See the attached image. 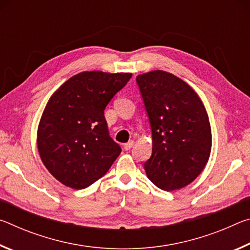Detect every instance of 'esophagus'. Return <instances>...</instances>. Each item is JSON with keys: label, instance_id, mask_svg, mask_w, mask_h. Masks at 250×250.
Listing matches in <instances>:
<instances>
[{"label": "esophagus", "instance_id": "obj_1", "mask_svg": "<svg viewBox=\"0 0 250 250\" xmlns=\"http://www.w3.org/2000/svg\"><path fill=\"white\" fill-rule=\"evenodd\" d=\"M133 146H134V141H129V142L125 143L124 147H125V151H128V150H130L131 147H132Z\"/></svg>", "mask_w": 250, "mask_h": 250}]
</instances>
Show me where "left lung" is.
<instances>
[{"label":"left lung","mask_w":250,"mask_h":250,"mask_svg":"<svg viewBox=\"0 0 250 250\" xmlns=\"http://www.w3.org/2000/svg\"><path fill=\"white\" fill-rule=\"evenodd\" d=\"M152 131L146 176L164 191L193 182L204 170L211 149V131L200 97L181 78L163 70L137 76Z\"/></svg>","instance_id":"left-lung-1"}]
</instances>
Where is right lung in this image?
<instances>
[{
    "label": "right lung",
    "mask_w": 250,
    "mask_h": 250,
    "mask_svg": "<svg viewBox=\"0 0 250 250\" xmlns=\"http://www.w3.org/2000/svg\"><path fill=\"white\" fill-rule=\"evenodd\" d=\"M132 74L83 71L50 97L37 130V147L55 179L75 189L103 177L121 152L109 135L104 109Z\"/></svg>",
    "instance_id": "1"
}]
</instances>
